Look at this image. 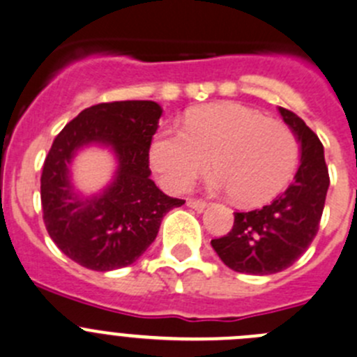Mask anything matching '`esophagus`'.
I'll list each match as a JSON object with an SVG mask.
<instances>
[{"mask_svg": "<svg viewBox=\"0 0 357 357\" xmlns=\"http://www.w3.org/2000/svg\"><path fill=\"white\" fill-rule=\"evenodd\" d=\"M186 204H188V206L192 207V209H195V211H204L207 207L206 200H200V199L199 200H197V199H190Z\"/></svg>", "mask_w": 357, "mask_h": 357, "instance_id": "obj_1", "label": "esophagus"}]
</instances>
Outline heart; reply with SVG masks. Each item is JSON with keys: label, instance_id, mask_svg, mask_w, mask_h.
<instances>
[{"label": "heart", "instance_id": "1", "mask_svg": "<svg viewBox=\"0 0 357 357\" xmlns=\"http://www.w3.org/2000/svg\"><path fill=\"white\" fill-rule=\"evenodd\" d=\"M216 190L256 206L278 195L298 160V139L288 123L237 102L192 109L183 130L162 129L150 146V160L165 186L181 192L209 169Z\"/></svg>", "mask_w": 357, "mask_h": 357}]
</instances>
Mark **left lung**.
Here are the masks:
<instances>
[{"label":"left lung","instance_id":"8db88e82","mask_svg":"<svg viewBox=\"0 0 357 357\" xmlns=\"http://www.w3.org/2000/svg\"><path fill=\"white\" fill-rule=\"evenodd\" d=\"M302 144L291 185L261 209L234 213V227L211 245L221 261L242 274H278L307 251L319 230L330 174L323 143L298 115L279 108Z\"/></svg>","mask_w":357,"mask_h":357}]
</instances>
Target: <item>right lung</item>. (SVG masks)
Returning <instances> with one entry per match:
<instances>
[{"label": "right lung", "mask_w": 357, "mask_h": 357, "mask_svg": "<svg viewBox=\"0 0 357 357\" xmlns=\"http://www.w3.org/2000/svg\"><path fill=\"white\" fill-rule=\"evenodd\" d=\"M162 108L153 101L101 102L83 109L52 143L41 172V209L48 235L68 258L98 272L136 261L155 241L162 218L185 204L150 179V144ZM112 146L116 181L101 196L72 192L68 162L82 146Z\"/></svg>", "instance_id": "right-lung-1"}]
</instances>
